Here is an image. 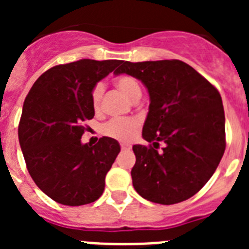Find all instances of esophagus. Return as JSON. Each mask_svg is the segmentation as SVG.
<instances>
[{
    "label": "esophagus",
    "mask_w": 249,
    "mask_h": 249,
    "mask_svg": "<svg viewBox=\"0 0 249 249\" xmlns=\"http://www.w3.org/2000/svg\"><path fill=\"white\" fill-rule=\"evenodd\" d=\"M121 148H122V151H129L131 149V144L121 143Z\"/></svg>",
    "instance_id": "34e87169"
}]
</instances>
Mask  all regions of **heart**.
Masks as SVG:
<instances>
[{
	"label": "heart",
	"mask_w": 249,
	"mask_h": 249,
	"mask_svg": "<svg viewBox=\"0 0 249 249\" xmlns=\"http://www.w3.org/2000/svg\"><path fill=\"white\" fill-rule=\"evenodd\" d=\"M114 85L122 93H124L128 98L135 101L141 96V87L137 81L128 74L117 77L114 80ZM103 93H105V85L98 82L93 86L91 91V101L93 108L97 111L101 107ZM138 129V121L135 118H116L106 123L103 127V133L108 137L116 138L120 141H131L135 137Z\"/></svg>",
	"instance_id": "1"
}]
</instances>
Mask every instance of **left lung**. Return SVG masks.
Segmentation results:
<instances>
[{
	"mask_svg": "<svg viewBox=\"0 0 249 249\" xmlns=\"http://www.w3.org/2000/svg\"><path fill=\"white\" fill-rule=\"evenodd\" d=\"M122 73L140 80L149 94L142 137L152 146H133L136 192L160 204L191 198L212 177L226 149L221 94L178 59L122 61L114 74Z\"/></svg>",
	"mask_w": 249,
	"mask_h": 249,
	"instance_id": "8db88e82",
	"label": "left lung"
}]
</instances>
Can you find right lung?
I'll use <instances>...</instances> for the list:
<instances>
[{
	"mask_svg": "<svg viewBox=\"0 0 249 249\" xmlns=\"http://www.w3.org/2000/svg\"><path fill=\"white\" fill-rule=\"evenodd\" d=\"M122 61L80 59L54 66L37 78L26 97L18 140L26 166L39 190L57 203L97 201L121 151L111 137L83 144L82 123L92 120L93 86Z\"/></svg>",
	"mask_w": 249,
	"mask_h": 249,
	"instance_id": "1",
	"label": "right lung"
}]
</instances>
